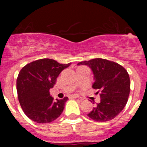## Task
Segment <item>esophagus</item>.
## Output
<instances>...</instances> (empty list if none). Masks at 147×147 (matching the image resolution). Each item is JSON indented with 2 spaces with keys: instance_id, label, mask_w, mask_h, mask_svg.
<instances>
[{
  "instance_id": "1",
  "label": "esophagus",
  "mask_w": 147,
  "mask_h": 147,
  "mask_svg": "<svg viewBox=\"0 0 147 147\" xmlns=\"http://www.w3.org/2000/svg\"><path fill=\"white\" fill-rule=\"evenodd\" d=\"M70 98H78V96H76V95H71V96H70Z\"/></svg>"
}]
</instances>
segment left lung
I'll list each match as a JSON object with an SVG mask.
<instances>
[{"instance_id": "8db88e82", "label": "left lung", "mask_w": 147, "mask_h": 147, "mask_svg": "<svg viewBox=\"0 0 147 147\" xmlns=\"http://www.w3.org/2000/svg\"><path fill=\"white\" fill-rule=\"evenodd\" d=\"M81 65L91 69L94 80L92 87L100 90V102L88 116L100 122L112 120L121 112L128 101L130 91L128 73L118 63L102 58L78 63V65Z\"/></svg>"}]
</instances>
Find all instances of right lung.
Listing matches in <instances>:
<instances>
[{
    "instance_id": "add662e5",
    "label": "right lung",
    "mask_w": 147,
    "mask_h": 147,
    "mask_svg": "<svg viewBox=\"0 0 147 147\" xmlns=\"http://www.w3.org/2000/svg\"><path fill=\"white\" fill-rule=\"evenodd\" d=\"M51 59L28 63L20 70L17 79V92L24 113L31 120L46 124L57 119L68 99L54 100L49 90L55 85L61 71L70 66Z\"/></svg>"
}]
</instances>
